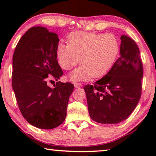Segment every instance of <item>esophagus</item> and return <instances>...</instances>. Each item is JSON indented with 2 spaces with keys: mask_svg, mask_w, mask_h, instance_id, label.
I'll use <instances>...</instances> for the list:
<instances>
[{
  "mask_svg": "<svg viewBox=\"0 0 156 156\" xmlns=\"http://www.w3.org/2000/svg\"><path fill=\"white\" fill-rule=\"evenodd\" d=\"M73 85H74L76 88H79L82 86V84L80 83H73Z\"/></svg>",
  "mask_w": 156,
  "mask_h": 156,
  "instance_id": "esophagus-1",
  "label": "esophagus"
}]
</instances>
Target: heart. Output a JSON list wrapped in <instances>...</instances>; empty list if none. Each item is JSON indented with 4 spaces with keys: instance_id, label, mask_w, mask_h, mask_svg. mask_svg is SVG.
<instances>
[{
    "instance_id": "b5f03b06",
    "label": "heart",
    "mask_w": 156,
    "mask_h": 156,
    "mask_svg": "<svg viewBox=\"0 0 156 156\" xmlns=\"http://www.w3.org/2000/svg\"><path fill=\"white\" fill-rule=\"evenodd\" d=\"M69 44L60 43L57 56L62 69L71 70L80 60V67L71 73L73 80L98 78L109 69L119 51L118 38L113 34L76 31L71 34Z\"/></svg>"
}]
</instances>
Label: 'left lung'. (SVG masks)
<instances>
[{
	"label": "left lung",
	"instance_id": "1",
	"mask_svg": "<svg viewBox=\"0 0 156 156\" xmlns=\"http://www.w3.org/2000/svg\"><path fill=\"white\" fill-rule=\"evenodd\" d=\"M120 56L103 78L85 91L89 115L102 124H117L127 118L142 94L143 65L138 45L125 35L120 37Z\"/></svg>",
	"mask_w": 156,
	"mask_h": 156
}]
</instances>
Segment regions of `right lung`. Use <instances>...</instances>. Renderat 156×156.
<instances>
[{
	"label": "right lung",
	"mask_w": 156,
	"mask_h": 156,
	"mask_svg": "<svg viewBox=\"0 0 156 156\" xmlns=\"http://www.w3.org/2000/svg\"><path fill=\"white\" fill-rule=\"evenodd\" d=\"M59 38L43 27L30 28L18 41L13 55L12 87L21 113L36 127L51 129L64 122L71 83H49L63 75L57 60ZM52 84V83H51Z\"/></svg>",
	"instance_id": "right-lung-1"
}]
</instances>
